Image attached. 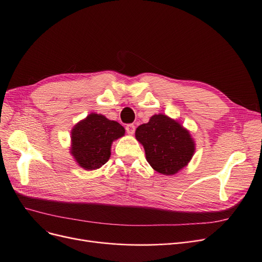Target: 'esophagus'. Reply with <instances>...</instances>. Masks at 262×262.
Instances as JSON below:
<instances>
[{
  "label": "esophagus",
  "mask_w": 262,
  "mask_h": 262,
  "mask_svg": "<svg viewBox=\"0 0 262 262\" xmlns=\"http://www.w3.org/2000/svg\"><path fill=\"white\" fill-rule=\"evenodd\" d=\"M125 131L128 134H130V136H132V134L134 133V131H136V125L130 123V124H126L125 125Z\"/></svg>",
  "instance_id": "34e87169"
}]
</instances>
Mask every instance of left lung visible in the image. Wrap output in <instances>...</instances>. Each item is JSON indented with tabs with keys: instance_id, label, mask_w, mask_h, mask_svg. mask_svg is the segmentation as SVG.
<instances>
[{
	"instance_id": "obj_1",
	"label": "left lung",
	"mask_w": 262,
	"mask_h": 262,
	"mask_svg": "<svg viewBox=\"0 0 262 262\" xmlns=\"http://www.w3.org/2000/svg\"><path fill=\"white\" fill-rule=\"evenodd\" d=\"M136 138L144 146L146 161L164 175H173L191 160L194 142L179 122L165 115H154L141 124Z\"/></svg>"
}]
</instances>
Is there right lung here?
Masks as SVG:
<instances>
[{"instance_id":"1","label":"right lung","mask_w":262,"mask_h":262,"mask_svg":"<svg viewBox=\"0 0 262 262\" xmlns=\"http://www.w3.org/2000/svg\"><path fill=\"white\" fill-rule=\"evenodd\" d=\"M123 134L120 123L102 115L91 114L72 130L71 153L84 169H97L108 162L112 143Z\"/></svg>"}]
</instances>
